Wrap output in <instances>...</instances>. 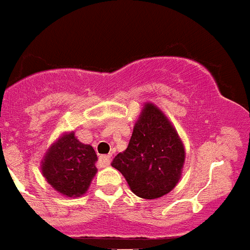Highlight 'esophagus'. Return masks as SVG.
<instances>
[{
	"mask_svg": "<svg viewBox=\"0 0 250 250\" xmlns=\"http://www.w3.org/2000/svg\"><path fill=\"white\" fill-rule=\"evenodd\" d=\"M100 161L103 166H108L111 164V156H101Z\"/></svg>",
	"mask_w": 250,
	"mask_h": 250,
	"instance_id": "esophagus-1",
	"label": "esophagus"
}]
</instances>
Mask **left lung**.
Instances as JSON below:
<instances>
[{"instance_id": "8db88e82", "label": "left lung", "mask_w": 250, "mask_h": 250, "mask_svg": "<svg viewBox=\"0 0 250 250\" xmlns=\"http://www.w3.org/2000/svg\"><path fill=\"white\" fill-rule=\"evenodd\" d=\"M185 149L165 113L146 103L135 123L129 146L112 161L134 194L156 199L170 193L180 180Z\"/></svg>"}]
</instances>
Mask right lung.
I'll use <instances>...</instances> for the list:
<instances>
[{"instance_id": "1", "label": "right lung", "mask_w": 250, "mask_h": 250, "mask_svg": "<svg viewBox=\"0 0 250 250\" xmlns=\"http://www.w3.org/2000/svg\"><path fill=\"white\" fill-rule=\"evenodd\" d=\"M97 154L92 146L78 140L75 133L62 134L47 149L41 170L48 184L65 197H80L97 172Z\"/></svg>"}]
</instances>
